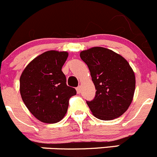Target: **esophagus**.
<instances>
[{"label": "esophagus", "instance_id": "1", "mask_svg": "<svg viewBox=\"0 0 157 157\" xmlns=\"http://www.w3.org/2000/svg\"><path fill=\"white\" fill-rule=\"evenodd\" d=\"M76 91H77V93H78V94H80V93H81V87L80 86L77 87Z\"/></svg>", "mask_w": 157, "mask_h": 157}]
</instances>
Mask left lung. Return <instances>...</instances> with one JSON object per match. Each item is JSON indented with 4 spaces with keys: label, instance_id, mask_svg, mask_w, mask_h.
<instances>
[{
    "label": "left lung",
    "instance_id": "1",
    "mask_svg": "<svg viewBox=\"0 0 157 157\" xmlns=\"http://www.w3.org/2000/svg\"><path fill=\"white\" fill-rule=\"evenodd\" d=\"M87 64L95 89V97L86 101L93 115L109 121L128 109L135 91V75L128 62L104 47H92L80 52Z\"/></svg>",
    "mask_w": 157,
    "mask_h": 157
}]
</instances>
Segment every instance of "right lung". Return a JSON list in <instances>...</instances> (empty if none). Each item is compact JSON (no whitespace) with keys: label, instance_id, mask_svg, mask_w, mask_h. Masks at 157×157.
Segmentation results:
<instances>
[{"label":"right lung","instance_id":"right-lung-1","mask_svg":"<svg viewBox=\"0 0 157 157\" xmlns=\"http://www.w3.org/2000/svg\"><path fill=\"white\" fill-rule=\"evenodd\" d=\"M69 53L50 50L33 59L20 78L22 100L31 114L43 123L60 121L67 112L69 100L76 94L66 85L62 67Z\"/></svg>","mask_w":157,"mask_h":157}]
</instances>
